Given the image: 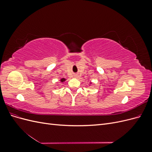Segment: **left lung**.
Here are the masks:
<instances>
[{
	"label": "left lung",
	"instance_id": "obj_1",
	"mask_svg": "<svg viewBox=\"0 0 152 152\" xmlns=\"http://www.w3.org/2000/svg\"><path fill=\"white\" fill-rule=\"evenodd\" d=\"M89 84H89V86H91V84H92V82H89Z\"/></svg>",
	"mask_w": 152,
	"mask_h": 152
}]
</instances>
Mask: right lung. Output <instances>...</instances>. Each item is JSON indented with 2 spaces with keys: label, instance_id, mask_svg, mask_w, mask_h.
I'll return each mask as SVG.
<instances>
[{
  "label": "right lung",
  "instance_id": "add662e5",
  "mask_svg": "<svg viewBox=\"0 0 152 152\" xmlns=\"http://www.w3.org/2000/svg\"><path fill=\"white\" fill-rule=\"evenodd\" d=\"M66 80V79H65V78H61V79H60V82H65Z\"/></svg>",
  "mask_w": 152,
  "mask_h": 152
}]
</instances>
